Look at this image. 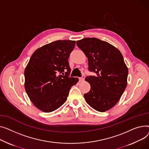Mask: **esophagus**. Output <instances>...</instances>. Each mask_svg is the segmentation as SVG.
<instances>
[{"label": "esophagus", "instance_id": "34e87169", "mask_svg": "<svg viewBox=\"0 0 149 149\" xmlns=\"http://www.w3.org/2000/svg\"><path fill=\"white\" fill-rule=\"evenodd\" d=\"M79 81H80L81 82H82V81H84L85 76H82L81 77H79Z\"/></svg>", "mask_w": 149, "mask_h": 149}]
</instances>
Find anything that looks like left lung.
Listing matches in <instances>:
<instances>
[{
	"mask_svg": "<svg viewBox=\"0 0 149 149\" xmlns=\"http://www.w3.org/2000/svg\"><path fill=\"white\" fill-rule=\"evenodd\" d=\"M76 45L88 60V70L95 76H88V93L84 97L89 105L99 112L114 107L127 86L128 69L123 55L111 44L96 38H85Z\"/></svg>",
	"mask_w": 149,
	"mask_h": 149,
	"instance_id": "obj_1",
	"label": "left lung"
}]
</instances>
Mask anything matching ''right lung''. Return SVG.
Segmentation results:
<instances>
[{
	"mask_svg": "<svg viewBox=\"0 0 149 149\" xmlns=\"http://www.w3.org/2000/svg\"><path fill=\"white\" fill-rule=\"evenodd\" d=\"M75 41L57 40L37 49L24 70V88L33 104L50 112L65 103L77 77H70L68 58Z\"/></svg>",
	"mask_w": 149,
	"mask_h": 149,
	"instance_id": "1",
	"label": "right lung"
}]
</instances>
